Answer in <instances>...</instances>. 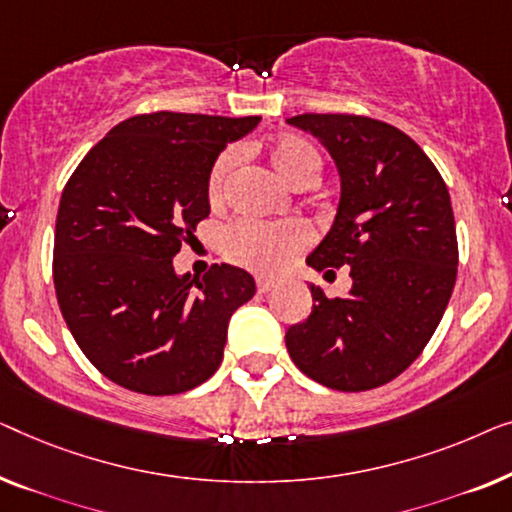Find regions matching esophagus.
<instances>
[{
	"mask_svg": "<svg viewBox=\"0 0 512 512\" xmlns=\"http://www.w3.org/2000/svg\"><path fill=\"white\" fill-rule=\"evenodd\" d=\"M273 287H276V280H271V278H257V290L262 292V294L271 292Z\"/></svg>",
	"mask_w": 512,
	"mask_h": 512,
	"instance_id": "obj_1",
	"label": "esophagus"
}]
</instances>
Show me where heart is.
<instances>
[{
  "mask_svg": "<svg viewBox=\"0 0 512 512\" xmlns=\"http://www.w3.org/2000/svg\"><path fill=\"white\" fill-rule=\"evenodd\" d=\"M269 157L280 174L294 185H311L322 171V157L313 143L294 134L276 136L269 143ZM236 164V150L227 148L215 157L206 176V199L213 208L225 204L227 183ZM313 241V227L306 220H255L239 218L222 234V253L232 262L253 271L278 273Z\"/></svg>",
  "mask_w": 512,
  "mask_h": 512,
  "instance_id": "heart-1",
  "label": "heart"
}]
</instances>
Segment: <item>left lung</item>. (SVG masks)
<instances>
[{
  "label": "left lung",
  "mask_w": 512,
  "mask_h": 512,
  "mask_svg": "<svg viewBox=\"0 0 512 512\" xmlns=\"http://www.w3.org/2000/svg\"><path fill=\"white\" fill-rule=\"evenodd\" d=\"M334 157L341 204L313 269L350 266L352 290L287 329L292 362L315 383L364 392L390 383L434 336L457 280L459 248L450 192L424 150L387 122L350 113L287 118Z\"/></svg>",
  "instance_id": "obj_1"
}]
</instances>
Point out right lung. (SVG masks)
Returning a JSON list of instances; mask_svg holds the SVG:
<instances>
[{"instance_id":"obj_1","label":"right lung","mask_w":512,"mask_h":512,"mask_svg":"<svg viewBox=\"0 0 512 512\" xmlns=\"http://www.w3.org/2000/svg\"><path fill=\"white\" fill-rule=\"evenodd\" d=\"M257 122L134 115L64 185L53 248L57 304L83 355L115 385L169 397L218 371L229 318L253 299L255 280L229 264L178 276L174 257L211 213L206 176L215 157Z\"/></svg>"}]
</instances>
